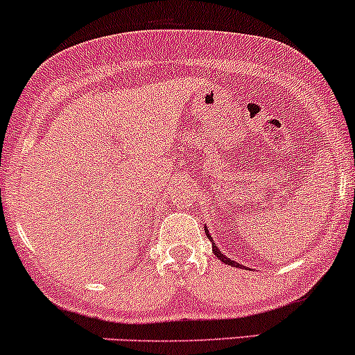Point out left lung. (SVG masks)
Listing matches in <instances>:
<instances>
[{"mask_svg": "<svg viewBox=\"0 0 355 355\" xmlns=\"http://www.w3.org/2000/svg\"><path fill=\"white\" fill-rule=\"evenodd\" d=\"M205 233H206V236L209 238V241H211V245H213V252H214V254H216L218 257V260H221L223 263H226V265H231V266H238V268H241V265L240 263H234V260H231V258H228V257H225V254H223L220 250H218V246H216V243H214V240L213 238H211V234H209V231L206 230V226H205Z\"/></svg>", "mask_w": 355, "mask_h": 355, "instance_id": "obj_1", "label": "left lung"}]
</instances>
